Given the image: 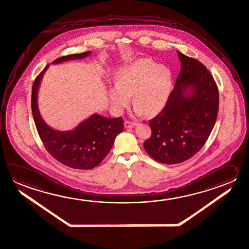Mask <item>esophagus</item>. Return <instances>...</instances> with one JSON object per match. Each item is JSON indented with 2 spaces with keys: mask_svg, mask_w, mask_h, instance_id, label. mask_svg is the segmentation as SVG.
Segmentation results:
<instances>
[{
  "mask_svg": "<svg viewBox=\"0 0 249 249\" xmlns=\"http://www.w3.org/2000/svg\"><path fill=\"white\" fill-rule=\"evenodd\" d=\"M135 123L130 121V120H127L124 122V126L125 128H132L133 126H135Z\"/></svg>",
  "mask_w": 249,
  "mask_h": 249,
  "instance_id": "1",
  "label": "esophagus"
}]
</instances>
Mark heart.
<instances>
[{
  "mask_svg": "<svg viewBox=\"0 0 249 249\" xmlns=\"http://www.w3.org/2000/svg\"><path fill=\"white\" fill-rule=\"evenodd\" d=\"M116 86L108 89V98L117 111H122L132 95L136 112L147 116L159 113L167 104L173 86V72L154 59L142 58L121 68Z\"/></svg>",
  "mask_w": 249,
  "mask_h": 249,
  "instance_id": "obj_1",
  "label": "heart"
}]
</instances>
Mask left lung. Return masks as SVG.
Listing matches in <instances>:
<instances>
[{
  "mask_svg": "<svg viewBox=\"0 0 249 249\" xmlns=\"http://www.w3.org/2000/svg\"><path fill=\"white\" fill-rule=\"evenodd\" d=\"M181 69L167 104L149 121L152 135L145 152L167 165L185 161L204 146L217 120L219 95L204 64L177 52ZM193 92L187 94L189 88Z\"/></svg>",
  "mask_w": 249,
  "mask_h": 249,
  "instance_id": "obj_1",
  "label": "left lung"
}]
</instances>
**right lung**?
I'll list each match as a JSON object with an SVG mask.
<instances>
[{
    "mask_svg": "<svg viewBox=\"0 0 249 249\" xmlns=\"http://www.w3.org/2000/svg\"><path fill=\"white\" fill-rule=\"evenodd\" d=\"M90 52L67 55L53 63L69 59H82ZM49 67L47 65L36 77L32 85V111L36 131L45 149L59 162L74 169H92L104 160L111 149L114 141L124 129L122 118H108L95 114L70 131H55L41 118L36 95L41 79Z\"/></svg>",
    "mask_w": 249,
    "mask_h": 249,
    "instance_id": "obj_1",
    "label": "right lung"
}]
</instances>
